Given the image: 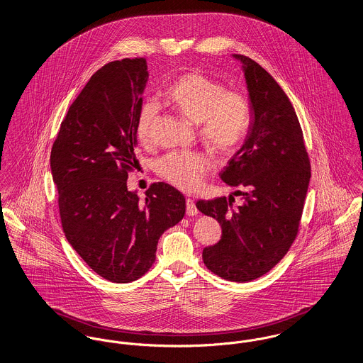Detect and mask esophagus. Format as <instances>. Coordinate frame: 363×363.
Returning a JSON list of instances; mask_svg holds the SVG:
<instances>
[{
	"label": "esophagus",
	"instance_id": "esophagus-1",
	"mask_svg": "<svg viewBox=\"0 0 363 363\" xmlns=\"http://www.w3.org/2000/svg\"><path fill=\"white\" fill-rule=\"evenodd\" d=\"M199 213V209L196 207L194 201L191 199H186V215L189 216H194Z\"/></svg>",
	"mask_w": 363,
	"mask_h": 363
}]
</instances>
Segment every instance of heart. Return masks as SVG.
Returning <instances> with one entry per match:
<instances>
[{"instance_id": "1", "label": "heart", "mask_w": 363, "mask_h": 363, "mask_svg": "<svg viewBox=\"0 0 363 363\" xmlns=\"http://www.w3.org/2000/svg\"><path fill=\"white\" fill-rule=\"evenodd\" d=\"M163 99L191 123L208 150L218 156L234 154L246 138L250 125L247 99L227 91L218 80L200 70H189L174 79L163 91ZM156 118L152 104L141 106L136 120V138L148 144ZM156 172L178 189H199L208 172L207 159L193 152H172L156 163Z\"/></svg>"}]
</instances>
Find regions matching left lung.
Returning a JSON list of instances; mask_svg holds the SVG:
<instances>
[{"label":"left lung","mask_w":363,"mask_h":363,"mask_svg":"<svg viewBox=\"0 0 363 363\" xmlns=\"http://www.w3.org/2000/svg\"><path fill=\"white\" fill-rule=\"evenodd\" d=\"M250 102V125L220 178L241 194L199 200L196 207L222 225L220 241L203 250L208 269L245 283L269 272L298 234L311 181V160L293 104L275 79L241 54Z\"/></svg>","instance_id":"left-lung-1"}]
</instances>
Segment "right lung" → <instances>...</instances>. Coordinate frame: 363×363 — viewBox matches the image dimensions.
Returning <instances> with one entry per match:
<instances>
[{"instance_id":"1","label":"right lung","mask_w":363,"mask_h":363,"mask_svg":"<svg viewBox=\"0 0 363 363\" xmlns=\"http://www.w3.org/2000/svg\"><path fill=\"white\" fill-rule=\"evenodd\" d=\"M148 80L145 58L95 72L61 122L50 155L61 223L72 247L99 277L129 283L155 262L160 235L185 215V197L164 182L141 201L128 189L136 120Z\"/></svg>"}]
</instances>
